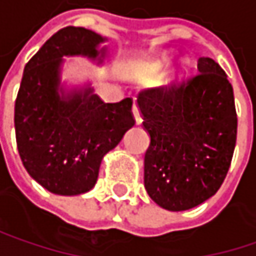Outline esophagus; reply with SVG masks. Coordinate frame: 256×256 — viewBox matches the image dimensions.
Returning a JSON list of instances; mask_svg holds the SVG:
<instances>
[{
    "instance_id": "obj_1",
    "label": "esophagus",
    "mask_w": 256,
    "mask_h": 256,
    "mask_svg": "<svg viewBox=\"0 0 256 256\" xmlns=\"http://www.w3.org/2000/svg\"><path fill=\"white\" fill-rule=\"evenodd\" d=\"M132 112H133V116H134V122H136V124H140V123H142V116H140V113H139V108H138L136 102L133 104Z\"/></svg>"
}]
</instances>
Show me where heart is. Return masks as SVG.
Here are the masks:
<instances>
[{
  "label": "heart",
  "mask_w": 256,
  "mask_h": 256,
  "mask_svg": "<svg viewBox=\"0 0 256 256\" xmlns=\"http://www.w3.org/2000/svg\"><path fill=\"white\" fill-rule=\"evenodd\" d=\"M171 64V58H162L160 60H158L156 64H154L152 65V68L149 69V75L150 76H155V75H158V74H160L162 70H165V69L168 68V65ZM188 74V66H184V69H182V75L181 76H186Z\"/></svg>",
  "instance_id": "1"
}]
</instances>
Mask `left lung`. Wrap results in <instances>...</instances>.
Here are the masks:
<instances>
[{
	"label": "left lung",
	"mask_w": 256,
	"mask_h": 256,
	"mask_svg": "<svg viewBox=\"0 0 256 256\" xmlns=\"http://www.w3.org/2000/svg\"><path fill=\"white\" fill-rule=\"evenodd\" d=\"M180 86L139 92L138 107L150 136L144 188L165 210L182 212L218 192L232 162L238 117L228 75L210 58Z\"/></svg>",
	"instance_id": "8db88e82"
}]
</instances>
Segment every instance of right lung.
Instances as JSON below:
<instances>
[{
  "instance_id": "obj_1",
  "label": "right lung",
  "mask_w": 256,
  "mask_h": 256,
  "mask_svg": "<svg viewBox=\"0 0 256 256\" xmlns=\"http://www.w3.org/2000/svg\"><path fill=\"white\" fill-rule=\"evenodd\" d=\"M106 42L92 30L69 26L24 68L14 108L17 149L30 176L58 196H78L94 187L104 155L134 124L132 98L104 102L90 82L72 90L62 84L65 56L102 65Z\"/></svg>"
}]
</instances>
